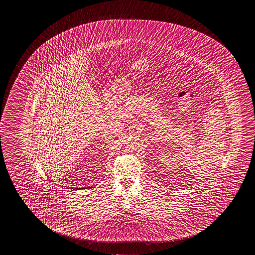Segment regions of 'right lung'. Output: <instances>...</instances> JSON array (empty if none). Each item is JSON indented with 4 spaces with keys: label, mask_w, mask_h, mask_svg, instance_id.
<instances>
[{
    "label": "right lung",
    "mask_w": 255,
    "mask_h": 255,
    "mask_svg": "<svg viewBox=\"0 0 255 255\" xmlns=\"http://www.w3.org/2000/svg\"><path fill=\"white\" fill-rule=\"evenodd\" d=\"M76 189H77V188H76ZM79 189H81V188H79Z\"/></svg>",
    "instance_id": "add662e5"
}]
</instances>
